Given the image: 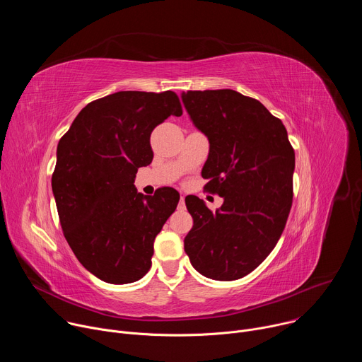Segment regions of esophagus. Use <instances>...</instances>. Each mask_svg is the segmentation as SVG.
I'll return each mask as SVG.
<instances>
[{"mask_svg":"<svg viewBox=\"0 0 362 362\" xmlns=\"http://www.w3.org/2000/svg\"><path fill=\"white\" fill-rule=\"evenodd\" d=\"M179 208H180V209H185V208H186V206H185V196H183V194L180 196V202H179Z\"/></svg>","mask_w":362,"mask_h":362,"instance_id":"34e87169","label":"esophagus"}]
</instances>
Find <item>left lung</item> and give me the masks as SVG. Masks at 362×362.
I'll return each instance as SVG.
<instances>
[{
	"label": "left lung",
	"instance_id": "obj_1",
	"mask_svg": "<svg viewBox=\"0 0 362 362\" xmlns=\"http://www.w3.org/2000/svg\"><path fill=\"white\" fill-rule=\"evenodd\" d=\"M194 126L208 136L204 187L225 199L215 214L186 197L193 228L185 252L206 278L235 281L259 267L278 243L292 206L295 151L282 122L235 90L182 93Z\"/></svg>",
	"mask_w": 362,
	"mask_h": 362
}]
</instances>
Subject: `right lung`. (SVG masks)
Masks as SVG:
<instances>
[{
	"label": "right lung",
	"mask_w": 362,
	"mask_h": 362,
	"mask_svg": "<svg viewBox=\"0 0 362 362\" xmlns=\"http://www.w3.org/2000/svg\"><path fill=\"white\" fill-rule=\"evenodd\" d=\"M182 113L175 91H117L88 103L59 141L51 186L60 225L78 262L101 281L130 284L151 267L154 238L179 193L143 196L133 183L153 159V129Z\"/></svg>",
	"instance_id": "add662e5"
}]
</instances>
